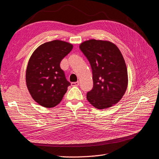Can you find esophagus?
I'll return each instance as SVG.
<instances>
[{
	"mask_svg": "<svg viewBox=\"0 0 159 159\" xmlns=\"http://www.w3.org/2000/svg\"><path fill=\"white\" fill-rule=\"evenodd\" d=\"M79 85V81H76V82H72L71 83L72 86H78Z\"/></svg>",
	"mask_w": 159,
	"mask_h": 159,
	"instance_id": "34e87169",
	"label": "esophagus"
}]
</instances>
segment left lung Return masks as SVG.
<instances>
[{
	"label": "left lung",
	"mask_w": 159,
	"mask_h": 159,
	"mask_svg": "<svg viewBox=\"0 0 159 159\" xmlns=\"http://www.w3.org/2000/svg\"><path fill=\"white\" fill-rule=\"evenodd\" d=\"M80 48L93 73V87L87 93V100L100 110L115 105L128 85L127 69L120 50L110 42L94 39L81 43Z\"/></svg>",
	"instance_id": "left-lung-1"
}]
</instances>
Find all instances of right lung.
<instances>
[{
  "instance_id": "obj_1",
  "label": "right lung",
  "mask_w": 159,
  "mask_h": 159,
  "mask_svg": "<svg viewBox=\"0 0 159 159\" xmlns=\"http://www.w3.org/2000/svg\"><path fill=\"white\" fill-rule=\"evenodd\" d=\"M71 43L53 40L42 44L31 55L26 71V83L31 97L42 106L60 103L70 83L60 67L62 59L71 52Z\"/></svg>"
}]
</instances>
